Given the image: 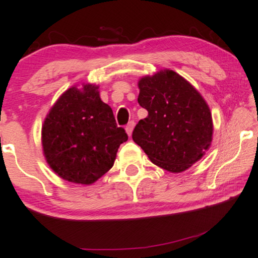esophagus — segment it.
<instances>
[{"instance_id": "34e87169", "label": "esophagus", "mask_w": 258, "mask_h": 258, "mask_svg": "<svg viewBox=\"0 0 258 258\" xmlns=\"http://www.w3.org/2000/svg\"><path fill=\"white\" fill-rule=\"evenodd\" d=\"M134 125H136V122H134V121H130L128 124L126 125L125 130H126V133H127L128 136H131V134H132V132H133V128H134Z\"/></svg>"}]
</instances>
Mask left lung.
<instances>
[{"label":"left lung","mask_w":258,"mask_h":258,"mask_svg":"<svg viewBox=\"0 0 258 258\" xmlns=\"http://www.w3.org/2000/svg\"><path fill=\"white\" fill-rule=\"evenodd\" d=\"M138 103L148 111L132 138L149 160L170 172H182L205 155L212 142L210 107L192 84L170 69L144 76Z\"/></svg>","instance_id":"1"}]
</instances>
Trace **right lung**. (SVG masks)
<instances>
[{
	"label": "right lung",
	"mask_w": 258,
	"mask_h": 258,
	"mask_svg": "<svg viewBox=\"0 0 258 258\" xmlns=\"http://www.w3.org/2000/svg\"><path fill=\"white\" fill-rule=\"evenodd\" d=\"M98 86L72 87L46 116L41 144L46 162L68 182L90 185L112 168L119 146L127 141Z\"/></svg>",
	"instance_id": "obj_1"
}]
</instances>
